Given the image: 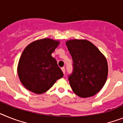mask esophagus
Here are the masks:
<instances>
[{"label": "esophagus", "instance_id": "34e87169", "mask_svg": "<svg viewBox=\"0 0 123 123\" xmlns=\"http://www.w3.org/2000/svg\"><path fill=\"white\" fill-rule=\"evenodd\" d=\"M61 70H62V73H63L64 74H65V71H66V70H65V68H62Z\"/></svg>", "mask_w": 123, "mask_h": 123}]
</instances>
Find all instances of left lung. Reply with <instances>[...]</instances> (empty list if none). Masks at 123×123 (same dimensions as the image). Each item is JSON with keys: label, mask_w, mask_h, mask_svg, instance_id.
I'll return each instance as SVG.
<instances>
[{"label": "left lung", "mask_w": 123, "mask_h": 123, "mask_svg": "<svg viewBox=\"0 0 123 123\" xmlns=\"http://www.w3.org/2000/svg\"><path fill=\"white\" fill-rule=\"evenodd\" d=\"M66 44L73 61V72L69 76L71 88L81 98L93 96L108 77L106 58L96 46L85 39L69 40Z\"/></svg>", "instance_id": "obj_1"}]
</instances>
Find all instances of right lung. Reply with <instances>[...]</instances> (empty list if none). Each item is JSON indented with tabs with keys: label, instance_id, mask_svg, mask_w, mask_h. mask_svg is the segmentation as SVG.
<instances>
[{
	"label": "right lung",
	"instance_id": "right-lung-1",
	"mask_svg": "<svg viewBox=\"0 0 123 123\" xmlns=\"http://www.w3.org/2000/svg\"><path fill=\"white\" fill-rule=\"evenodd\" d=\"M59 43L45 38L34 41L25 48L18 61L17 73L27 89L39 94L44 93L63 77L56 60L51 55Z\"/></svg>",
	"mask_w": 123,
	"mask_h": 123
}]
</instances>
